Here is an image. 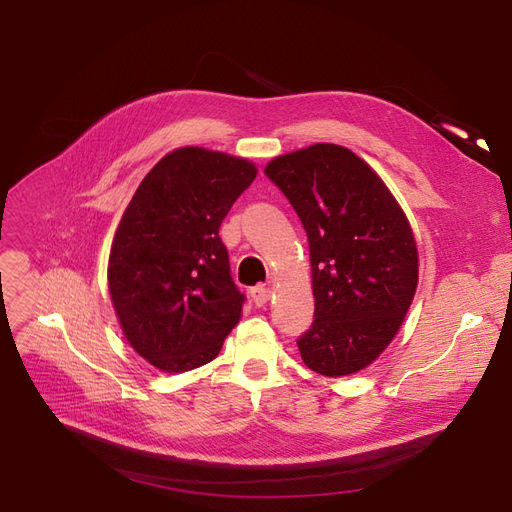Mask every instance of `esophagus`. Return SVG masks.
I'll use <instances>...</instances> for the list:
<instances>
[{
	"instance_id": "obj_1",
	"label": "esophagus",
	"mask_w": 512,
	"mask_h": 512,
	"mask_svg": "<svg viewBox=\"0 0 512 512\" xmlns=\"http://www.w3.org/2000/svg\"><path fill=\"white\" fill-rule=\"evenodd\" d=\"M270 297H272V290L267 288V286H255L251 290V299H253V303L257 307H263L267 301H270Z\"/></svg>"
}]
</instances>
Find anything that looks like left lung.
Instances as JSON below:
<instances>
[{
    "label": "left lung",
    "mask_w": 512,
    "mask_h": 512,
    "mask_svg": "<svg viewBox=\"0 0 512 512\" xmlns=\"http://www.w3.org/2000/svg\"><path fill=\"white\" fill-rule=\"evenodd\" d=\"M309 238L315 313L297 340L328 378L378 359L405 319L419 280L415 236L388 186L351 149L317 143L265 166Z\"/></svg>",
    "instance_id": "left-lung-1"
}]
</instances>
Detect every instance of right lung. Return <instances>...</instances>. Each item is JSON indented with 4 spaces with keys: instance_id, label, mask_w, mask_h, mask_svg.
<instances>
[{
    "instance_id": "add662e5",
    "label": "right lung",
    "mask_w": 512,
    "mask_h": 512,
    "mask_svg": "<svg viewBox=\"0 0 512 512\" xmlns=\"http://www.w3.org/2000/svg\"><path fill=\"white\" fill-rule=\"evenodd\" d=\"M257 168L242 157L182 147L161 157L118 224L107 282L130 346L161 371L201 367L222 351L245 294L220 226Z\"/></svg>"
}]
</instances>
